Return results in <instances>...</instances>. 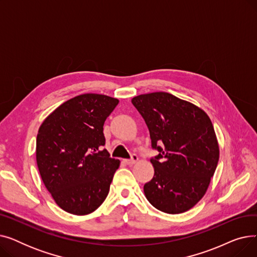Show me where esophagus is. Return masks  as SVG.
Masks as SVG:
<instances>
[{
    "label": "esophagus",
    "mask_w": 257,
    "mask_h": 257,
    "mask_svg": "<svg viewBox=\"0 0 257 257\" xmlns=\"http://www.w3.org/2000/svg\"><path fill=\"white\" fill-rule=\"evenodd\" d=\"M138 160H139L138 155H136V154H132L131 159H126V160H124V163H125L126 165H128V166H132V165L136 164Z\"/></svg>",
    "instance_id": "esophagus-1"
}]
</instances>
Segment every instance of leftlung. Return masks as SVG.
<instances>
[{
  "label": "left lung",
  "mask_w": 257,
  "mask_h": 257,
  "mask_svg": "<svg viewBox=\"0 0 257 257\" xmlns=\"http://www.w3.org/2000/svg\"><path fill=\"white\" fill-rule=\"evenodd\" d=\"M131 102L158 151L150 159L154 176L144 185L146 198L160 211H187L205 195L218 166L219 145L209 116L164 91L140 94Z\"/></svg>",
  "instance_id": "left-lung-1"
}]
</instances>
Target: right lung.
Listing matches in <instances>:
<instances>
[{
	"label": "right lung",
	"mask_w": 257,
	"mask_h": 257,
	"mask_svg": "<svg viewBox=\"0 0 257 257\" xmlns=\"http://www.w3.org/2000/svg\"><path fill=\"white\" fill-rule=\"evenodd\" d=\"M118 100L80 94L57 107L40 125L36 163L56 204L77 215L96 210L109 193L119 160L106 149L103 126Z\"/></svg>",
	"instance_id": "1"
}]
</instances>
